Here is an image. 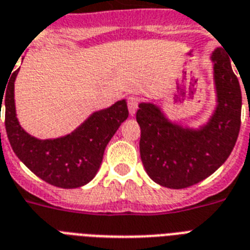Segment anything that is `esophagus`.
Wrapping results in <instances>:
<instances>
[{
	"instance_id": "1",
	"label": "esophagus",
	"mask_w": 250,
	"mask_h": 250,
	"mask_svg": "<svg viewBox=\"0 0 250 250\" xmlns=\"http://www.w3.org/2000/svg\"><path fill=\"white\" fill-rule=\"evenodd\" d=\"M127 105H128L129 114H131V115H133V114L136 113V110L139 109V105H140V98L129 97L128 101H127Z\"/></svg>"
}]
</instances>
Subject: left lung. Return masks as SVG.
<instances>
[{"label": "left lung", "instance_id": "left-lung-1", "mask_svg": "<svg viewBox=\"0 0 250 250\" xmlns=\"http://www.w3.org/2000/svg\"><path fill=\"white\" fill-rule=\"evenodd\" d=\"M213 60L218 107L202 129L172 125L152 104L139 106L141 161L146 174L161 186L182 189L197 184L225 164L236 144L241 125L240 84L223 49L214 52Z\"/></svg>", "mask_w": 250, "mask_h": 250}]
</instances>
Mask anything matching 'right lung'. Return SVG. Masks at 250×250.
Instances as JSON below:
<instances>
[{"instance_id": "obj_1", "label": "right lung", "mask_w": 250, "mask_h": 250, "mask_svg": "<svg viewBox=\"0 0 250 250\" xmlns=\"http://www.w3.org/2000/svg\"><path fill=\"white\" fill-rule=\"evenodd\" d=\"M18 71L13 72L6 90H0V110L5 105L6 133L14 153L33 174L54 187L78 188L90 182L101 166L106 145L128 118L127 102L118 101L94 113L71 135L37 140L21 129L15 117L14 82Z\"/></svg>"}]
</instances>
